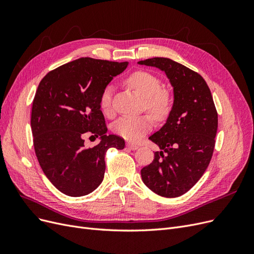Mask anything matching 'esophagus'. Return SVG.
I'll use <instances>...</instances> for the list:
<instances>
[{
    "instance_id": "1",
    "label": "esophagus",
    "mask_w": 254,
    "mask_h": 254,
    "mask_svg": "<svg viewBox=\"0 0 254 254\" xmlns=\"http://www.w3.org/2000/svg\"><path fill=\"white\" fill-rule=\"evenodd\" d=\"M126 146H127V147H128L129 149H131V150H135V149L139 148V145L133 144V143H127Z\"/></svg>"
}]
</instances>
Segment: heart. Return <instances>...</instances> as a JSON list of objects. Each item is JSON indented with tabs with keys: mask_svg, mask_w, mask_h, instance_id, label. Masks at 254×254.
<instances>
[{
	"mask_svg": "<svg viewBox=\"0 0 254 254\" xmlns=\"http://www.w3.org/2000/svg\"><path fill=\"white\" fill-rule=\"evenodd\" d=\"M127 82L137 93L145 98V107L155 119L164 120L172 109V92L162 87V81L156 76L146 71H135L127 77ZM112 87L107 86L99 98V106L105 114L112 112ZM153 127V119L149 114L124 115L113 125V131L123 139L135 142L150 131Z\"/></svg>",
	"mask_w": 254,
	"mask_h": 254,
	"instance_id": "obj_1",
	"label": "heart"
}]
</instances>
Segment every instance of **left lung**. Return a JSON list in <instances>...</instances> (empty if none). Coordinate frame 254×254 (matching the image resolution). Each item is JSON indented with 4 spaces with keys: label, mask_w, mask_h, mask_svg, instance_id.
I'll return each mask as SVG.
<instances>
[{
    "label": "left lung",
    "mask_w": 254,
    "mask_h": 254,
    "mask_svg": "<svg viewBox=\"0 0 254 254\" xmlns=\"http://www.w3.org/2000/svg\"><path fill=\"white\" fill-rule=\"evenodd\" d=\"M163 71L174 88V104L164 126L149 136L161 151L143 167L144 184L153 193L175 198L201 178L215 147L218 115L211 91L201 75L170 58L137 63Z\"/></svg>",
    "instance_id": "left-lung-1"
}]
</instances>
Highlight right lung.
Segmentation results:
<instances>
[{
	"label": "right lung",
	"instance_id": "right-lung-1",
	"mask_svg": "<svg viewBox=\"0 0 254 254\" xmlns=\"http://www.w3.org/2000/svg\"><path fill=\"white\" fill-rule=\"evenodd\" d=\"M128 63L79 58L44 76L33 102L30 127L35 152L43 173L61 193L80 197L92 193L105 175L106 151L123 149L125 141L107 134L99 106L102 92ZM86 135L99 136L94 148Z\"/></svg>",
	"mask_w": 254,
	"mask_h": 254
}]
</instances>
